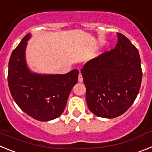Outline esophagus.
<instances>
[{"label": "esophagus", "instance_id": "obj_1", "mask_svg": "<svg viewBox=\"0 0 152 152\" xmlns=\"http://www.w3.org/2000/svg\"><path fill=\"white\" fill-rule=\"evenodd\" d=\"M78 81H79V82H82V81H83L82 75H81V74H80V73H79V75H78Z\"/></svg>", "mask_w": 152, "mask_h": 152}]
</instances>
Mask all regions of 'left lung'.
<instances>
[{
    "label": "left lung",
    "instance_id": "left-lung-1",
    "mask_svg": "<svg viewBox=\"0 0 152 152\" xmlns=\"http://www.w3.org/2000/svg\"><path fill=\"white\" fill-rule=\"evenodd\" d=\"M114 49L90 60L81 68L90 111L103 118L117 117L134 103L142 78L138 49L117 33Z\"/></svg>",
    "mask_w": 152,
    "mask_h": 152
}]
</instances>
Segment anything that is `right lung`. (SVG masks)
<instances>
[{"label":"right lung","mask_w":152,"mask_h":152,"mask_svg":"<svg viewBox=\"0 0 152 152\" xmlns=\"http://www.w3.org/2000/svg\"><path fill=\"white\" fill-rule=\"evenodd\" d=\"M29 37L30 34H26L12 52L8 64V86L12 97L23 112L39 121H49L64 111L70 92L78 80V70L65 75L30 72L25 61Z\"/></svg>","instance_id":"add662e5"}]
</instances>
